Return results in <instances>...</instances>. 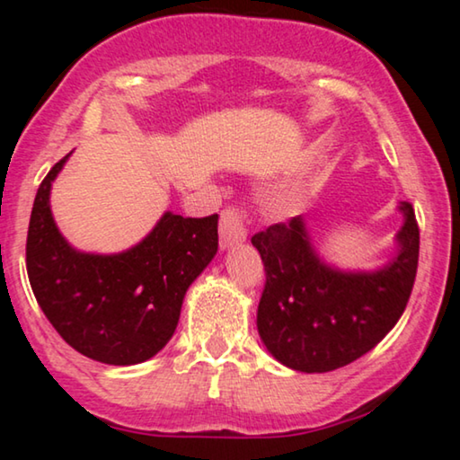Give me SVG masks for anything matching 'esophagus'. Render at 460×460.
<instances>
[{
	"instance_id": "34e87169",
	"label": "esophagus",
	"mask_w": 460,
	"mask_h": 460,
	"mask_svg": "<svg viewBox=\"0 0 460 460\" xmlns=\"http://www.w3.org/2000/svg\"><path fill=\"white\" fill-rule=\"evenodd\" d=\"M247 241V232L243 226V213L236 207H228L222 211V224H219V247L230 249L234 244Z\"/></svg>"
}]
</instances>
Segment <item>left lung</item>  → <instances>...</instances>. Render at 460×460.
<instances>
[{
	"mask_svg": "<svg viewBox=\"0 0 460 460\" xmlns=\"http://www.w3.org/2000/svg\"><path fill=\"white\" fill-rule=\"evenodd\" d=\"M395 234V255L376 270H341L314 247L304 216L251 238L266 268L257 331L276 360L301 373H329L358 360L398 323L419 263L411 203Z\"/></svg>",
	"mask_w": 460,
	"mask_h": 460,
	"instance_id": "8db88e82",
	"label": "left lung"
}]
</instances>
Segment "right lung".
Listing matches in <instances>:
<instances>
[{
  "mask_svg": "<svg viewBox=\"0 0 460 460\" xmlns=\"http://www.w3.org/2000/svg\"><path fill=\"white\" fill-rule=\"evenodd\" d=\"M68 156L49 169L31 211V288L58 335L79 354L112 367L146 362L173 337L186 291L217 253V216L165 211L134 247L85 253L62 236L49 207Z\"/></svg>",
  "mask_w": 460,
  "mask_h": 460,
  "instance_id": "add662e5",
  "label": "right lung"
}]
</instances>
